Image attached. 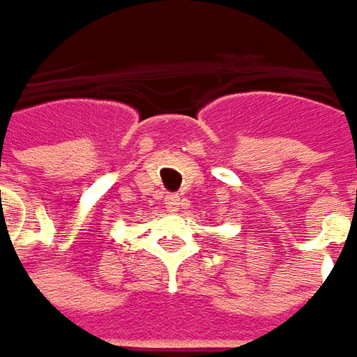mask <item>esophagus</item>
Masks as SVG:
<instances>
[{
    "label": "esophagus",
    "instance_id": "obj_1",
    "mask_svg": "<svg viewBox=\"0 0 357 357\" xmlns=\"http://www.w3.org/2000/svg\"><path fill=\"white\" fill-rule=\"evenodd\" d=\"M179 205H181V199H179V195H166V209L169 211V213L178 211Z\"/></svg>",
    "mask_w": 357,
    "mask_h": 357
}]
</instances>
